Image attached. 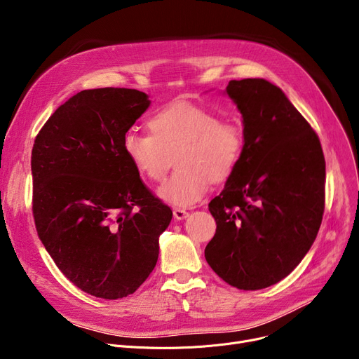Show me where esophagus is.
Here are the masks:
<instances>
[{
  "label": "esophagus",
  "instance_id": "1",
  "mask_svg": "<svg viewBox=\"0 0 359 359\" xmlns=\"http://www.w3.org/2000/svg\"><path fill=\"white\" fill-rule=\"evenodd\" d=\"M173 215H175L176 219H184V218H187V215H189V212H187L183 208H175L173 210Z\"/></svg>",
  "mask_w": 359,
  "mask_h": 359
}]
</instances>
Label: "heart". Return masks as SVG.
Returning a JSON list of instances; mask_svg holds the SVG:
<instances>
[{
	"mask_svg": "<svg viewBox=\"0 0 359 359\" xmlns=\"http://www.w3.org/2000/svg\"><path fill=\"white\" fill-rule=\"evenodd\" d=\"M149 129H128L122 137L123 154L141 176L157 182L170 165L168 154L176 151L177 168L158 187V196L179 206L198 202L211 180L229 179L243 156L240 126L221 122L214 111L189 102H175L158 110Z\"/></svg>",
	"mask_w": 359,
	"mask_h": 359,
	"instance_id": "1",
	"label": "heart"
}]
</instances>
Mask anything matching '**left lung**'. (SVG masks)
Masks as SVG:
<instances>
[{
  "instance_id": "obj_1",
  "label": "left lung",
  "mask_w": 359,
  "mask_h": 359,
  "mask_svg": "<svg viewBox=\"0 0 359 359\" xmlns=\"http://www.w3.org/2000/svg\"><path fill=\"white\" fill-rule=\"evenodd\" d=\"M243 116L244 149L210 205L217 231L205 259L227 284L268 288L310 250L325 211L326 163L310 123L263 79L225 88Z\"/></svg>"
}]
</instances>
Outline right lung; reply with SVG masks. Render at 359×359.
<instances>
[{
  "label": "right lung",
  "instance_id": "obj_1",
  "mask_svg": "<svg viewBox=\"0 0 359 359\" xmlns=\"http://www.w3.org/2000/svg\"><path fill=\"white\" fill-rule=\"evenodd\" d=\"M149 103L134 88L83 90L55 110L32 149L37 236L75 287L104 299L141 287L173 217L122 149Z\"/></svg>",
  "mask_w": 359,
  "mask_h": 359
}]
</instances>
